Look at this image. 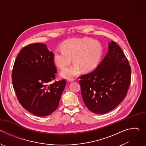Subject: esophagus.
<instances>
[{"label": "esophagus", "mask_w": 146, "mask_h": 146, "mask_svg": "<svg viewBox=\"0 0 146 146\" xmlns=\"http://www.w3.org/2000/svg\"><path fill=\"white\" fill-rule=\"evenodd\" d=\"M74 80L73 78H68V82H72V81H73Z\"/></svg>", "instance_id": "1"}]
</instances>
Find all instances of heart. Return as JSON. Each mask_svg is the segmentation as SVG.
<instances>
[{"instance_id": "heart-1", "label": "heart", "mask_w": 146, "mask_h": 146, "mask_svg": "<svg viewBox=\"0 0 146 146\" xmlns=\"http://www.w3.org/2000/svg\"><path fill=\"white\" fill-rule=\"evenodd\" d=\"M62 49H56L53 54L54 61L60 69L68 67L73 59L75 64L62 70L60 74L65 78L77 76L81 69L83 72H90L96 68L100 62L103 50L98 41L91 38H72L62 43Z\"/></svg>"}]
</instances>
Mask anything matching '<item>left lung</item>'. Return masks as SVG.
<instances>
[{
  "mask_svg": "<svg viewBox=\"0 0 146 146\" xmlns=\"http://www.w3.org/2000/svg\"><path fill=\"white\" fill-rule=\"evenodd\" d=\"M82 100L92 112L107 113L123 100L128 91L131 68L128 60L116 42L92 72L79 77Z\"/></svg>",
  "mask_w": 146,
  "mask_h": 146,
  "instance_id": "8db88e82",
  "label": "left lung"
}]
</instances>
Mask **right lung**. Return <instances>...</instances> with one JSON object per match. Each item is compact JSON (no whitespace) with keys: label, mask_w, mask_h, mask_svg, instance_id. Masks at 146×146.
<instances>
[{"label":"right lung","mask_w":146,"mask_h":146,"mask_svg":"<svg viewBox=\"0 0 146 146\" xmlns=\"http://www.w3.org/2000/svg\"><path fill=\"white\" fill-rule=\"evenodd\" d=\"M53 54L46 44H29L19 51L12 70L13 86L19 102L39 117L55 111L66 84L65 79L52 82L57 72Z\"/></svg>","instance_id":"obj_1"}]
</instances>
